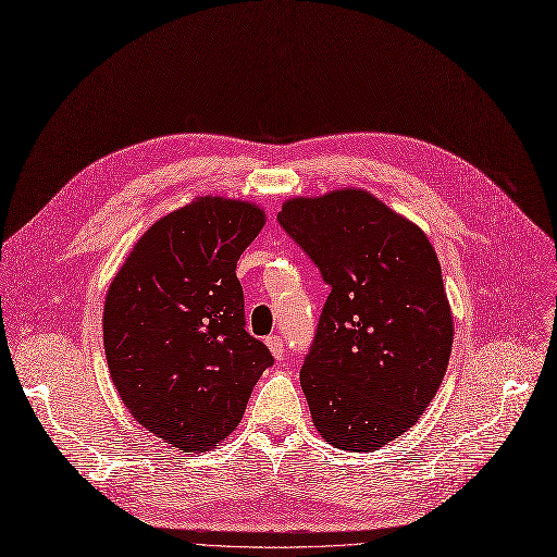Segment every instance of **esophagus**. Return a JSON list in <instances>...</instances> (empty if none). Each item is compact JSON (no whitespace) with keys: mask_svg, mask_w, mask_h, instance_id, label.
Returning <instances> with one entry per match:
<instances>
[{"mask_svg":"<svg viewBox=\"0 0 557 557\" xmlns=\"http://www.w3.org/2000/svg\"><path fill=\"white\" fill-rule=\"evenodd\" d=\"M265 346L270 348V352H272V357H274L276 361H281V359H283V355H285V346H283V338H281V336L270 334V336L265 338Z\"/></svg>","mask_w":557,"mask_h":557,"instance_id":"34e87169","label":"esophagus"}]
</instances>
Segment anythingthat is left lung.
Masks as SVG:
<instances>
[{
	"mask_svg": "<svg viewBox=\"0 0 557 557\" xmlns=\"http://www.w3.org/2000/svg\"><path fill=\"white\" fill-rule=\"evenodd\" d=\"M283 230L332 287L301 368L312 423L334 448L401 437L437 395L453 312L428 236L366 189L287 198Z\"/></svg>",
	"mask_w": 557,
	"mask_h": 557,
	"instance_id": "1",
	"label": "left lung"
}]
</instances>
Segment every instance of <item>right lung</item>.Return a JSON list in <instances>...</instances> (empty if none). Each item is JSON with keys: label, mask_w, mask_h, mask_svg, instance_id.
I'll return each mask as SVG.
<instances>
[{"label": "right lung", "mask_w": 557, "mask_h": 557, "mask_svg": "<svg viewBox=\"0 0 557 557\" xmlns=\"http://www.w3.org/2000/svg\"><path fill=\"white\" fill-rule=\"evenodd\" d=\"M268 216L249 200L198 196L126 253L102 312L113 386L132 417L183 453L230 437L270 350L245 332L236 263Z\"/></svg>", "instance_id": "1"}]
</instances>
